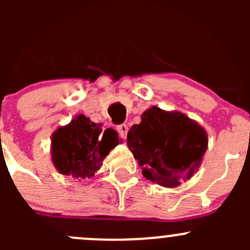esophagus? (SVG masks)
<instances>
[{
	"mask_svg": "<svg viewBox=\"0 0 250 250\" xmlns=\"http://www.w3.org/2000/svg\"><path fill=\"white\" fill-rule=\"evenodd\" d=\"M128 129H129V128H128L127 125H118V127H117L118 133H120V135L123 138V139H125V138H127Z\"/></svg>",
	"mask_w": 250,
	"mask_h": 250,
	"instance_id": "esophagus-1",
	"label": "esophagus"
}]
</instances>
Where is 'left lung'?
<instances>
[{"instance_id": "left-lung-1", "label": "left lung", "mask_w": 250, "mask_h": 250, "mask_svg": "<svg viewBox=\"0 0 250 250\" xmlns=\"http://www.w3.org/2000/svg\"><path fill=\"white\" fill-rule=\"evenodd\" d=\"M127 144L147 180L176 188L200 168L208 135L185 113L152 106L141 115L139 125H132Z\"/></svg>"}]
</instances>
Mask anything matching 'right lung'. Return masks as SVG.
<instances>
[{"instance_id": "add662e5", "label": "right lung", "mask_w": 250, "mask_h": 250, "mask_svg": "<svg viewBox=\"0 0 250 250\" xmlns=\"http://www.w3.org/2000/svg\"><path fill=\"white\" fill-rule=\"evenodd\" d=\"M120 141L113 129H103L102 123L77 115L69 125H62L52 134V162L62 175L78 180L89 179Z\"/></svg>"}]
</instances>
